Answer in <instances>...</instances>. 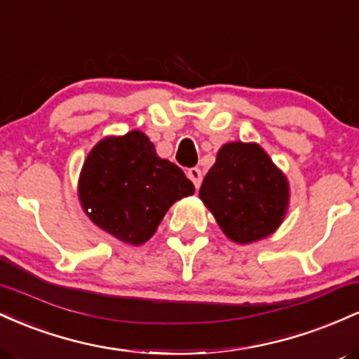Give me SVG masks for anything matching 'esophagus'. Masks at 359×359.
<instances>
[{
    "label": "esophagus",
    "mask_w": 359,
    "mask_h": 359,
    "mask_svg": "<svg viewBox=\"0 0 359 359\" xmlns=\"http://www.w3.org/2000/svg\"><path fill=\"white\" fill-rule=\"evenodd\" d=\"M187 177L192 180L194 185H196V187L199 189L201 182H203V172H201V168H197V167L189 168V170H187Z\"/></svg>",
    "instance_id": "34e87169"
}]
</instances>
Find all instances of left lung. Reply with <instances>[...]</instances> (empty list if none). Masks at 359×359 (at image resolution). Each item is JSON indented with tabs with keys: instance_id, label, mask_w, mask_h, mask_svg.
<instances>
[{
	"instance_id": "obj_1",
	"label": "left lung",
	"mask_w": 359,
	"mask_h": 359,
	"mask_svg": "<svg viewBox=\"0 0 359 359\" xmlns=\"http://www.w3.org/2000/svg\"><path fill=\"white\" fill-rule=\"evenodd\" d=\"M201 199L236 243H251L278 228L288 204V184L257 143H228L205 174Z\"/></svg>"
}]
</instances>
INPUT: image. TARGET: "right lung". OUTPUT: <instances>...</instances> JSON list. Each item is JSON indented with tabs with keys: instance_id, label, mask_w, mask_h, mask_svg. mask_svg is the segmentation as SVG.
<instances>
[{
	"instance_id": "add662e5",
	"label": "right lung",
	"mask_w": 359,
	"mask_h": 359,
	"mask_svg": "<svg viewBox=\"0 0 359 359\" xmlns=\"http://www.w3.org/2000/svg\"><path fill=\"white\" fill-rule=\"evenodd\" d=\"M192 194L191 180L175 163L160 158L142 131L97 143L79 180L86 214L130 245L150 240L168 208Z\"/></svg>"
}]
</instances>
